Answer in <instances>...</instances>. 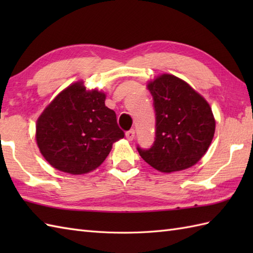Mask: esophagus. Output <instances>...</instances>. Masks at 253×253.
Here are the masks:
<instances>
[{
	"mask_svg": "<svg viewBox=\"0 0 253 253\" xmlns=\"http://www.w3.org/2000/svg\"><path fill=\"white\" fill-rule=\"evenodd\" d=\"M126 138L127 140L132 141L133 139H135V129H130L129 131L126 132Z\"/></svg>",
	"mask_w": 253,
	"mask_h": 253,
	"instance_id": "34e87169",
	"label": "esophagus"
}]
</instances>
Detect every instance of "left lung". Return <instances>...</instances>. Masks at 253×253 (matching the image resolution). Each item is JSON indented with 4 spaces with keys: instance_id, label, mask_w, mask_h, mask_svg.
<instances>
[{
    "instance_id": "obj_1",
    "label": "left lung",
    "mask_w": 253,
    "mask_h": 253,
    "mask_svg": "<svg viewBox=\"0 0 253 253\" xmlns=\"http://www.w3.org/2000/svg\"><path fill=\"white\" fill-rule=\"evenodd\" d=\"M155 111V141L137 150L153 169L173 173L191 168L210 147L215 120L202 95L178 77L163 74L148 84Z\"/></svg>"
}]
</instances>
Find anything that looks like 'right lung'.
Segmentation results:
<instances>
[{
  "label": "right lung",
  "instance_id": "add662e5",
  "mask_svg": "<svg viewBox=\"0 0 253 253\" xmlns=\"http://www.w3.org/2000/svg\"><path fill=\"white\" fill-rule=\"evenodd\" d=\"M105 93L87 91L83 82L69 85L37 121L36 139L53 168L80 175L104 162L113 143L124 138L115 112L105 106Z\"/></svg>",
  "mask_w": 253,
  "mask_h": 253
}]
</instances>
